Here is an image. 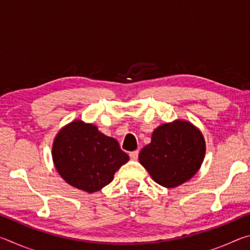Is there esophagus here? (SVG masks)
I'll return each mask as SVG.
<instances>
[{"mask_svg": "<svg viewBox=\"0 0 250 250\" xmlns=\"http://www.w3.org/2000/svg\"><path fill=\"white\" fill-rule=\"evenodd\" d=\"M129 155H130V159H131V160H137L138 156H139V151L137 150V151L130 152Z\"/></svg>", "mask_w": 250, "mask_h": 250, "instance_id": "1", "label": "esophagus"}]
</instances>
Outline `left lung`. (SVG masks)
Returning a JSON list of instances; mask_svg holds the SVG:
<instances>
[{"instance_id": "8db88e82", "label": "left lung", "mask_w": 250, "mask_h": 250, "mask_svg": "<svg viewBox=\"0 0 250 250\" xmlns=\"http://www.w3.org/2000/svg\"><path fill=\"white\" fill-rule=\"evenodd\" d=\"M205 140L191 122L176 120L158 126L139 161L164 188H176L196 174L205 156Z\"/></svg>"}]
</instances>
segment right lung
I'll return each instance as SVG.
<instances>
[{
    "instance_id": "1",
    "label": "right lung",
    "mask_w": 250,
    "mask_h": 250,
    "mask_svg": "<svg viewBox=\"0 0 250 250\" xmlns=\"http://www.w3.org/2000/svg\"><path fill=\"white\" fill-rule=\"evenodd\" d=\"M53 161L62 179L82 191H100L129 161L116 139L96 125L75 120L59 130L53 143Z\"/></svg>"
}]
</instances>
